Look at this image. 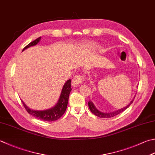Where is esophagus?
<instances>
[{"label": "esophagus", "instance_id": "esophagus-1", "mask_svg": "<svg viewBox=\"0 0 155 155\" xmlns=\"http://www.w3.org/2000/svg\"><path fill=\"white\" fill-rule=\"evenodd\" d=\"M84 81V78L81 75H77L75 77L72 78V84L74 87H77L78 84L83 83Z\"/></svg>", "mask_w": 155, "mask_h": 155}]
</instances>
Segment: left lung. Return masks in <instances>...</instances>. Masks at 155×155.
<instances>
[{"instance_id": "1", "label": "left lung", "mask_w": 155, "mask_h": 155, "mask_svg": "<svg viewBox=\"0 0 155 155\" xmlns=\"http://www.w3.org/2000/svg\"><path fill=\"white\" fill-rule=\"evenodd\" d=\"M134 98H135V97H134V99H133L132 101L130 102V104L128 105H126V107H124L122 109H120V110H117L116 111L110 112V113H104V112H101V111H99L95 107V105L93 104V103L91 101H89V102H88V105H89V107L90 109V110L91 111L92 113L93 114H95L96 116H98L99 117H102V118H109V117H112L114 116H116L119 114L122 113V112L124 111V110H126V109L128 108L129 106L132 104V102H133V101H134Z\"/></svg>"}]
</instances>
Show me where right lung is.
<instances>
[{
	"label": "right lung",
	"instance_id": "obj_1",
	"mask_svg": "<svg viewBox=\"0 0 155 155\" xmlns=\"http://www.w3.org/2000/svg\"><path fill=\"white\" fill-rule=\"evenodd\" d=\"M40 40L41 37H39L38 39H36L35 40L31 41V43H29L27 46L23 48V51L26 50L27 48H28L29 47L34 46L36 44H38ZM71 91V80L69 79L66 81L64 84L63 85L60 97L58 100L56 105H54V107L45 110H31V109L27 107L23 101H21L23 103L24 107L25 108L27 111L28 112L30 115H31L33 117H36L37 119L42 121H45V122H53V121L58 120L59 118L64 114V112L66 110V107H67L69 95Z\"/></svg>",
	"mask_w": 155,
	"mask_h": 155
}]
</instances>
